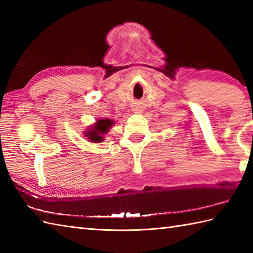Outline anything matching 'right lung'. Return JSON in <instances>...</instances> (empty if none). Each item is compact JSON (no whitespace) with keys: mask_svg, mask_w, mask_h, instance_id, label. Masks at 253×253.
Segmentation results:
<instances>
[{"mask_svg":"<svg viewBox=\"0 0 253 253\" xmlns=\"http://www.w3.org/2000/svg\"><path fill=\"white\" fill-rule=\"evenodd\" d=\"M114 125L113 120H98L93 124L92 126H90L87 130L84 131V137H87L88 140L91 142L99 143L104 140L103 135L106 132H109L110 128Z\"/></svg>","mask_w":253,"mask_h":253,"instance_id":"1","label":"right lung"}]
</instances>
